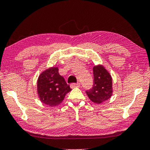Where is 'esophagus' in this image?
I'll list each match as a JSON object with an SVG mask.
<instances>
[{"label": "esophagus", "instance_id": "1", "mask_svg": "<svg viewBox=\"0 0 150 150\" xmlns=\"http://www.w3.org/2000/svg\"><path fill=\"white\" fill-rule=\"evenodd\" d=\"M80 83H71V84L70 85V87L71 88H75V87H80Z\"/></svg>", "mask_w": 150, "mask_h": 150}]
</instances>
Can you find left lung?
I'll use <instances>...</instances> for the list:
<instances>
[{
  "mask_svg": "<svg viewBox=\"0 0 150 150\" xmlns=\"http://www.w3.org/2000/svg\"><path fill=\"white\" fill-rule=\"evenodd\" d=\"M93 74L94 85L92 89L86 91V94L92 102L99 104L112 96V78L102 65L94 66Z\"/></svg>",
  "mask_w": 150,
  "mask_h": 150,
  "instance_id": "8db88e82",
  "label": "left lung"
}]
</instances>
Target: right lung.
Returning <instances> with one entry per match:
<instances>
[{
	"mask_svg": "<svg viewBox=\"0 0 150 150\" xmlns=\"http://www.w3.org/2000/svg\"><path fill=\"white\" fill-rule=\"evenodd\" d=\"M71 90L64 78L58 73L57 67L45 69L37 80V93L44 104L55 107L63 102L65 95Z\"/></svg>",
	"mask_w": 150,
	"mask_h": 150,
	"instance_id": "1",
	"label": "right lung"
}]
</instances>
